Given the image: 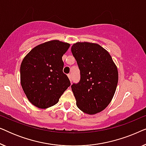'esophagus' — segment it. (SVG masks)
Returning <instances> with one entry per match:
<instances>
[{"label": "esophagus", "instance_id": "esophagus-1", "mask_svg": "<svg viewBox=\"0 0 146 146\" xmlns=\"http://www.w3.org/2000/svg\"><path fill=\"white\" fill-rule=\"evenodd\" d=\"M68 76L70 80V82H72V74H68Z\"/></svg>", "mask_w": 146, "mask_h": 146}]
</instances>
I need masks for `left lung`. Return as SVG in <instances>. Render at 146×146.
I'll list each match as a JSON object with an SVG mask.
<instances>
[{
	"instance_id": "obj_1",
	"label": "left lung",
	"mask_w": 146,
	"mask_h": 146,
	"mask_svg": "<svg viewBox=\"0 0 146 146\" xmlns=\"http://www.w3.org/2000/svg\"><path fill=\"white\" fill-rule=\"evenodd\" d=\"M71 51L80 72V81L71 86L77 107L88 114L100 112L116 90V66L108 51L97 44L76 42Z\"/></svg>"
}]
</instances>
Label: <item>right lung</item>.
<instances>
[{
    "label": "right lung",
    "instance_id": "add662e5",
    "mask_svg": "<svg viewBox=\"0 0 146 146\" xmlns=\"http://www.w3.org/2000/svg\"><path fill=\"white\" fill-rule=\"evenodd\" d=\"M70 44L59 40L41 44L32 49L21 66V86L29 100L39 108L55 105L70 86L63 72L62 57Z\"/></svg>",
    "mask_w": 146,
    "mask_h": 146
}]
</instances>
